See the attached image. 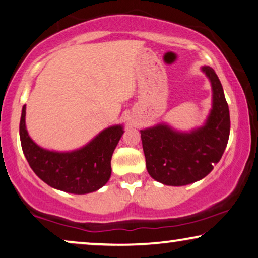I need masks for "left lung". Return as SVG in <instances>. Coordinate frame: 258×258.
<instances>
[{
  "label": "left lung",
  "mask_w": 258,
  "mask_h": 258,
  "mask_svg": "<svg viewBox=\"0 0 258 258\" xmlns=\"http://www.w3.org/2000/svg\"><path fill=\"white\" fill-rule=\"evenodd\" d=\"M201 69L213 90V105L204 124L190 132H178L167 123L141 130L147 170L162 184L181 186L204 178L228 144L230 115L223 88L213 68Z\"/></svg>",
  "instance_id": "1"
}]
</instances>
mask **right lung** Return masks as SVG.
I'll list each match as a JSON object with an SVG mask.
<instances>
[{"instance_id":"obj_1","label":"right lung","mask_w":258,"mask_h":258,"mask_svg":"<svg viewBox=\"0 0 258 258\" xmlns=\"http://www.w3.org/2000/svg\"><path fill=\"white\" fill-rule=\"evenodd\" d=\"M123 133L122 124L111 125L80 149L48 150L35 143L28 134L26 105L21 114V146L30 168L51 188L76 195L96 191L109 181L112 153Z\"/></svg>"}]
</instances>
